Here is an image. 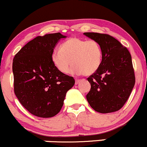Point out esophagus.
<instances>
[{"label":"esophagus","instance_id":"1","mask_svg":"<svg viewBox=\"0 0 147 147\" xmlns=\"http://www.w3.org/2000/svg\"><path fill=\"white\" fill-rule=\"evenodd\" d=\"M80 82H81V80H75V84H78Z\"/></svg>","mask_w":147,"mask_h":147}]
</instances>
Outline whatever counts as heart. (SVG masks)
Listing matches in <instances>:
<instances>
[{
  "mask_svg": "<svg viewBox=\"0 0 147 147\" xmlns=\"http://www.w3.org/2000/svg\"><path fill=\"white\" fill-rule=\"evenodd\" d=\"M51 60L54 67L62 73H67L72 64V73L91 75L101 65L102 50L96 40L73 37L64 42L61 49L53 51Z\"/></svg>",
  "mask_w": 147,
  "mask_h": 147,
  "instance_id": "obj_1",
  "label": "heart"
}]
</instances>
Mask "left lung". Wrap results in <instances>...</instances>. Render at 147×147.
Returning <instances> with one entry per match:
<instances>
[{"label": "left lung", "mask_w": 147, "mask_h": 147, "mask_svg": "<svg viewBox=\"0 0 147 147\" xmlns=\"http://www.w3.org/2000/svg\"><path fill=\"white\" fill-rule=\"evenodd\" d=\"M96 40L102 50L99 69L87 78L91 90L86 95L90 106L96 112H117L128 100L135 83L132 58L126 47L107 34L84 33Z\"/></svg>", "instance_id": "obj_1"}]
</instances>
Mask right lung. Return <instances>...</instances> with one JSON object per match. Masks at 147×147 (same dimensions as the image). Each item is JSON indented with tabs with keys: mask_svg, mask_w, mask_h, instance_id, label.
I'll use <instances>...</instances> for the list:
<instances>
[{
	"mask_svg": "<svg viewBox=\"0 0 147 147\" xmlns=\"http://www.w3.org/2000/svg\"><path fill=\"white\" fill-rule=\"evenodd\" d=\"M65 38L60 33L36 37L13 59L14 93L24 107L36 117L56 115L66 93L75 84L73 77L59 72L51 60L56 45Z\"/></svg>",
	"mask_w": 147,
	"mask_h": 147,
	"instance_id": "obj_1",
	"label": "right lung"
}]
</instances>
